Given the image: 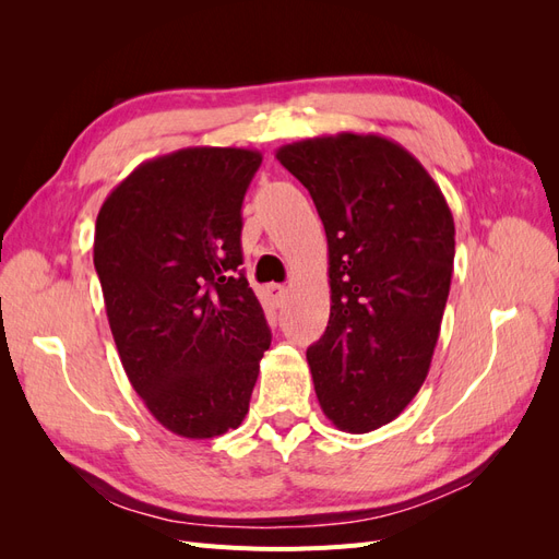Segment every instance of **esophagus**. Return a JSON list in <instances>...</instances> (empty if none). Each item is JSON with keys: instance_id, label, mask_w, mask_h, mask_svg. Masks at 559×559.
<instances>
[{"instance_id": "obj_1", "label": "esophagus", "mask_w": 559, "mask_h": 559, "mask_svg": "<svg viewBox=\"0 0 559 559\" xmlns=\"http://www.w3.org/2000/svg\"><path fill=\"white\" fill-rule=\"evenodd\" d=\"M286 292H289V289H286L284 284H270L267 286V294H270V298H273L275 306H280V302L286 298Z\"/></svg>"}]
</instances>
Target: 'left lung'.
Returning <instances> with one entry per match:
<instances>
[{"mask_svg":"<svg viewBox=\"0 0 559 559\" xmlns=\"http://www.w3.org/2000/svg\"><path fill=\"white\" fill-rule=\"evenodd\" d=\"M329 242L331 317L308 349L321 411L341 431L396 419L425 384L454 265V222L431 175L382 134L284 144Z\"/></svg>","mask_w":559,"mask_h":559,"instance_id":"8db88e82","label":"left lung"}]
</instances>
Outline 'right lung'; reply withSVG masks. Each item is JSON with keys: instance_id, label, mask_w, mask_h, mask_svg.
I'll return each mask as SVG.
<instances>
[{"instance_id": "right-lung-1", "label": "right lung", "mask_w": 559, "mask_h": 559, "mask_svg": "<svg viewBox=\"0 0 559 559\" xmlns=\"http://www.w3.org/2000/svg\"><path fill=\"white\" fill-rule=\"evenodd\" d=\"M257 148L189 146L116 186L95 222L93 261L126 376L183 438L238 429L270 329L242 265V200Z\"/></svg>"}]
</instances>
